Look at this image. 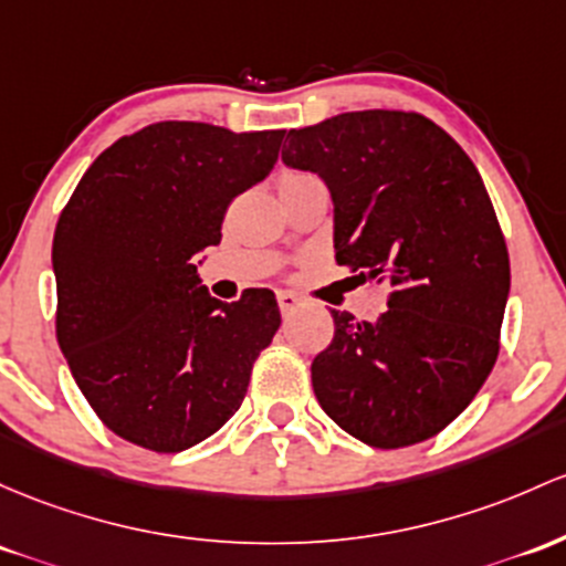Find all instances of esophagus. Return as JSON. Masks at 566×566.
Masks as SVG:
<instances>
[{
    "mask_svg": "<svg viewBox=\"0 0 566 566\" xmlns=\"http://www.w3.org/2000/svg\"><path fill=\"white\" fill-rule=\"evenodd\" d=\"M276 303H279V308H282V314H287V312H293L295 306H301V297H297L295 293H290V290H279Z\"/></svg>",
    "mask_w": 566,
    "mask_h": 566,
    "instance_id": "34e87169",
    "label": "esophagus"
}]
</instances>
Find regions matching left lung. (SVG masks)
Instances as JSON below:
<instances>
[{
    "mask_svg": "<svg viewBox=\"0 0 566 566\" xmlns=\"http://www.w3.org/2000/svg\"><path fill=\"white\" fill-rule=\"evenodd\" d=\"M287 139L284 164L331 188L335 263L389 284L376 322L331 312L316 400L374 449L421 443L470 406L500 354L511 260L492 198L468 153L419 112H344Z\"/></svg>",
    "mask_w": 566,
    "mask_h": 566,
    "instance_id": "1",
    "label": "left lung"
}]
</instances>
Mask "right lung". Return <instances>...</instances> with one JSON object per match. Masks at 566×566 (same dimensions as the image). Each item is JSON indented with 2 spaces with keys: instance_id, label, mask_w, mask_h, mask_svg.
<instances>
[{
  "instance_id": "add662e5",
  "label": "right lung",
  "mask_w": 566,
  "mask_h": 566,
  "mask_svg": "<svg viewBox=\"0 0 566 566\" xmlns=\"http://www.w3.org/2000/svg\"><path fill=\"white\" fill-rule=\"evenodd\" d=\"M284 132L164 120L120 136L53 235L55 338L80 392L128 443L177 454L239 411L279 331L271 290L207 293L192 254L220 244L239 192L269 177Z\"/></svg>"
}]
</instances>
